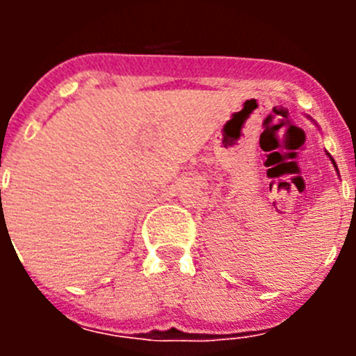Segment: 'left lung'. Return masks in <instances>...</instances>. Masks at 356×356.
<instances>
[{"label": "left lung", "mask_w": 356, "mask_h": 356, "mask_svg": "<svg viewBox=\"0 0 356 356\" xmlns=\"http://www.w3.org/2000/svg\"><path fill=\"white\" fill-rule=\"evenodd\" d=\"M328 156H330V153H328ZM330 159H332V156H330ZM332 162H333V165H335V160L332 159ZM335 168H337V165H335Z\"/></svg>", "instance_id": "1"}]
</instances>
